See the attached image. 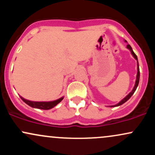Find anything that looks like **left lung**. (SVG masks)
<instances>
[{
  "label": "left lung",
  "instance_id": "obj_1",
  "mask_svg": "<svg viewBox=\"0 0 155 155\" xmlns=\"http://www.w3.org/2000/svg\"><path fill=\"white\" fill-rule=\"evenodd\" d=\"M125 42H127V41H124ZM127 49H129L130 51H131V54H132V55L133 56V58H135L137 60V76H136V83H135V86L134 87H133V90L131 91L130 93L127 95V96H126L124 98L122 99V101H120V103H118V104H116V105H114V106H110V107H116V106H121V105H122L123 104H124V103L126 102V101H127L129 100L130 98V97L133 95V93H134L135 91H136L137 87H138V83H139V79H140V71H139V65H138V58H137L136 54H135L134 51H133L132 49V47H130V45H129V44H127Z\"/></svg>",
  "mask_w": 155,
  "mask_h": 155
}]
</instances>
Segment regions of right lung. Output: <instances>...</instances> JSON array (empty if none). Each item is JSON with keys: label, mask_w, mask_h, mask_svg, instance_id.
<instances>
[{"label": "right lung", "mask_w": 155, "mask_h": 155, "mask_svg": "<svg viewBox=\"0 0 155 155\" xmlns=\"http://www.w3.org/2000/svg\"><path fill=\"white\" fill-rule=\"evenodd\" d=\"M20 97L21 99L25 103V104H28V106H31V107L39 108V109H43V110L51 109V108L54 107L55 106H57V105L59 104L60 102H61L62 100L63 99V97H62L56 101H48V102H45V101L38 102V101H31L26 100V99H25L24 97H22V96H20Z\"/></svg>", "instance_id": "1"}]
</instances>
